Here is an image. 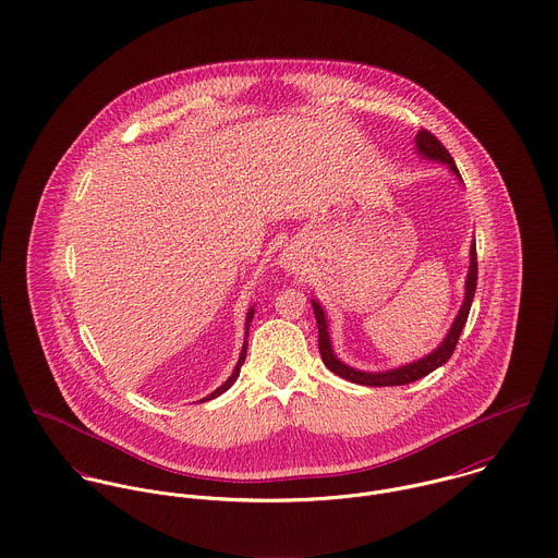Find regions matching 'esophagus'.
Segmentation results:
<instances>
[{"label":"esophagus","instance_id":"esophagus-1","mask_svg":"<svg viewBox=\"0 0 558 558\" xmlns=\"http://www.w3.org/2000/svg\"><path fill=\"white\" fill-rule=\"evenodd\" d=\"M286 266H288V268H292V270H294V266H296V264H294V262H292V259H286Z\"/></svg>","mask_w":558,"mask_h":558}]
</instances>
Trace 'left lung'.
I'll return each mask as SVG.
<instances>
[{
	"mask_svg": "<svg viewBox=\"0 0 558 558\" xmlns=\"http://www.w3.org/2000/svg\"><path fill=\"white\" fill-rule=\"evenodd\" d=\"M415 143H417V151L424 156V158H430V160H439L444 165L450 167V171L459 175V169L452 160V156L448 154V149L437 141V136H433L428 130H420L417 136H415ZM470 272H468V281H465V301H463V307L450 329V333L446 336L444 344L433 351L428 357L420 360V362H413L409 366H402L398 371L389 372H360L355 368H349L347 364H342L336 355H333V349H331V342H329V331H327V320H325V312L323 307L312 301V307H314V314H316V323H318V349H320V357L325 362V366L331 372H336L338 376L351 380V383H360V385H371V387H387V385H407V383H413L426 374H430L433 371H437L439 366H444L454 349H457V342H459V336L468 323V314H470V307H472V299H474V292H476V279H478V262H476V244H472L470 248Z\"/></svg>",
	"mask_w": 558,
	"mask_h": 558,
	"instance_id": "1",
	"label": "left lung"
}]
</instances>
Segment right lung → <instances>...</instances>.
<instances>
[{
  "label": "right lung",
  "instance_id": "right-lung-1",
  "mask_svg": "<svg viewBox=\"0 0 558 558\" xmlns=\"http://www.w3.org/2000/svg\"><path fill=\"white\" fill-rule=\"evenodd\" d=\"M251 318H253V310L248 312V316H246V329H248V323H251ZM244 357H246V342H244V347H242V353H240V360H238V366H235V371H233V374L216 389V391H211L205 400H211V398H216V396H220L225 389H229L231 385H233V380L240 376V368H242V364H244Z\"/></svg>",
  "mask_w": 558,
  "mask_h": 558
}]
</instances>
